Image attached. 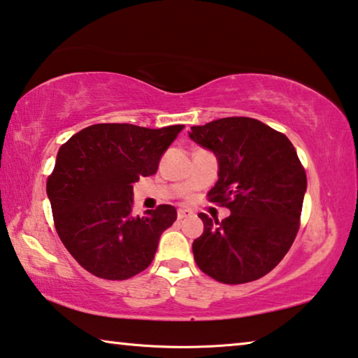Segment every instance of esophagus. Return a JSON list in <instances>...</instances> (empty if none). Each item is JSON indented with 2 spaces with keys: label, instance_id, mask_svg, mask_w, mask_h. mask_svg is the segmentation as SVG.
<instances>
[{
  "label": "esophagus",
  "instance_id": "1",
  "mask_svg": "<svg viewBox=\"0 0 358 358\" xmlns=\"http://www.w3.org/2000/svg\"><path fill=\"white\" fill-rule=\"evenodd\" d=\"M192 214H194V213H192L190 210H182V208H180V210L178 211V217H179V219H184V217L192 216Z\"/></svg>",
  "mask_w": 358,
  "mask_h": 358
}]
</instances>
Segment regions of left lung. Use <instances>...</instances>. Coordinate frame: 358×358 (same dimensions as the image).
Instances as JSON below:
<instances>
[{"label":"left lung","mask_w":358,"mask_h":358,"mask_svg":"<svg viewBox=\"0 0 358 358\" xmlns=\"http://www.w3.org/2000/svg\"><path fill=\"white\" fill-rule=\"evenodd\" d=\"M190 129V139L217 160L210 200L230 210L221 222L198 214L205 230L192 243L196 266L227 285L261 278L298 234L307 189L298 153L287 136L255 118H219Z\"/></svg>","instance_id":"1"}]
</instances>
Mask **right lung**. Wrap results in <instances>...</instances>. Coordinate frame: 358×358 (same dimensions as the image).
Here are the masks:
<instances>
[{"label": "right lung", "instance_id": "add662e5", "mask_svg": "<svg viewBox=\"0 0 358 358\" xmlns=\"http://www.w3.org/2000/svg\"><path fill=\"white\" fill-rule=\"evenodd\" d=\"M182 128L92 124L59 148L48 198L60 240L87 272L126 280L150 266L178 211L160 205L134 216L133 184L157 173L162 155Z\"/></svg>", "mask_w": 358, "mask_h": 358}]
</instances>
